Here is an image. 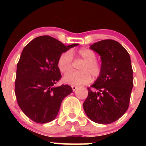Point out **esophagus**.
Returning <instances> with one entry per match:
<instances>
[{
    "instance_id": "esophagus-1",
    "label": "esophagus",
    "mask_w": 146,
    "mask_h": 146,
    "mask_svg": "<svg viewBox=\"0 0 146 146\" xmlns=\"http://www.w3.org/2000/svg\"><path fill=\"white\" fill-rule=\"evenodd\" d=\"M71 87H72V89H73V91H75V90H76L77 88H78V86H73H73H71Z\"/></svg>"
}]
</instances>
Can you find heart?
Listing matches in <instances>:
<instances>
[{"instance_id": "obj_1", "label": "heart", "mask_w": 146, "mask_h": 146, "mask_svg": "<svg viewBox=\"0 0 146 146\" xmlns=\"http://www.w3.org/2000/svg\"><path fill=\"white\" fill-rule=\"evenodd\" d=\"M78 57L84 61L80 66V71H73L68 73L73 68V56L71 51L64 52L58 60V67L61 73L66 74L64 78L65 83L71 85L86 84L93 78H98L101 75L102 66L97 61V55L89 48H81L78 52Z\"/></svg>"}]
</instances>
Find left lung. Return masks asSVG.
<instances>
[{
  "label": "left lung",
  "instance_id": "obj_1",
  "mask_svg": "<svg viewBox=\"0 0 146 146\" xmlns=\"http://www.w3.org/2000/svg\"><path fill=\"white\" fill-rule=\"evenodd\" d=\"M90 48L101 56V75L88 87L83 104L88 118L101 124H109L128 110L133 87V71L130 55L121 44L104 40Z\"/></svg>",
  "mask_w": 146,
  "mask_h": 146
}]
</instances>
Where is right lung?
<instances>
[{
  "mask_svg": "<svg viewBox=\"0 0 146 146\" xmlns=\"http://www.w3.org/2000/svg\"><path fill=\"white\" fill-rule=\"evenodd\" d=\"M73 44L66 46L49 36L36 38L25 46L17 64L15 94L23 112L40 123L53 121L62 100L73 91L69 85L54 87L61 73L58 60Z\"/></svg>",
  "mask_w": 146,
  "mask_h": 146,
  "instance_id": "obj_1",
  "label": "right lung"
}]
</instances>
